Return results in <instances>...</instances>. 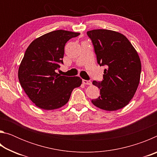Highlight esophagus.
<instances>
[{
  "mask_svg": "<svg viewBox=\"0 0 157 157\" xmlns=\"http://www.w3.org/2000/svg\"><path fill=\"white\" fill-rule=\"evenodd\" d=\"M82 83H83L84 84H86V85H91L92 84L91 81L85 80V79H83V80H82Z\"/></svg>",
  "mask_w": 157,
  "mask_h": 157,
  "instance_id": "34e87169",
  "label": "esophagus"
}]
</instances>
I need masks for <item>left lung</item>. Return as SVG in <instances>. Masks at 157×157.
Returning a JSON list of instances; mask_svg holds the SVG:
<instances>
[{
    "mask_svg": "<svg viewBox=\"0 0 157 157\" xmlns=\"http://www.w3.org/2000/svg\"><path fill=\"white\" fill-rule=\"evenodd\" d=\"M100 66H107L103 80L93 82L100 95L91 100L95 107L116 111L129 104L139 86L141 63L127 37L118 32L98 29L87 32Z\"/></svg>",
    "mask_w": 157,
    "mask_h": 157,
    "instance_id": "obj_1",
    "label": "left lung"
}]
</instances>
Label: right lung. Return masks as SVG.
<instances>
[{
    "label": "right lung",
    "mask_w": 157,
    "mask_h": 157,
    "mask_svg": "<svg viewBox=\"0 0 157 157\" xmlns=\"http://www.w3.org/2000/svg\"><path fill=\"white\" fill-rule=\"evenodd\" d=\"M80 33L55 30L38 37L29 45L20 63L21 86L36 107L52 110L65 105L73 90L82 84L79 77L60 75L56 70L63 63L64 46Z\"/></svg>",
    "instance_id": "add662e5"
}]
</instances>
